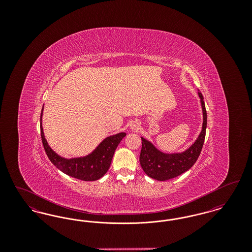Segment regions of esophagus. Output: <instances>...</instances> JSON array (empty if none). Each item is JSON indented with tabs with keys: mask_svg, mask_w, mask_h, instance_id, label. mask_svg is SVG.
Returning a JSON list of instances; mask_svg holds the SVG:
<instances>
[{
	"mask_svg": "<svg viewBox=\"0 0 252 252\" xmlns=\"http://www.w3.org/2000/svg\"><path fill=\"white\" fill-rule=\"evenodd\" d=\"M132 129H134V130H137V129H138V126L134 124V125L132 126Z\"/></svg>",
	"mask_w": 252,
	"mask_h": 252,
	"instance_id": "esophagus-1",
	"label": "esophagus"
}]
</instances>
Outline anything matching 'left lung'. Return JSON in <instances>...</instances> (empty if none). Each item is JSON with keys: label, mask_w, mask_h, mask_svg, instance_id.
<instances>
[{"label": "left lung", "mask_w": 252, "mask_h": 252, "mask_svg": "<svg viewBox=\"0 0 252 252\" xmlns=\"http://www.w3.org/2000/svg\"><path fill=\"white\" fill-rule=\"evenodd\" d=\"M198 94L203 110L202 130L189 149L178 154H165L158 151L153 144L142 138L140 163L148 177L160 181L171 180L188 171L197 160L203 147L207 127V111L203 95L201 93H198Z\"/></svg>", "instance_id": "8db88e82"}]
</instances>
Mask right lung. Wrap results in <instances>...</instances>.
I'll list each match as a JSON object with an SVG mask.
<instances>
[{
	"instance_id": "1",
	"label": "right lung",
	"mask_w": 252,
	"mask_h": 252,
	"mask_svg": "<svg viewBox=\"0 0 252 252\" xmlns=\"http://www.w3.org/2000/svg\"><path fill=\"white\" fill-rule=\"evenodd\" d=\"M40 116H42V110ZM40 135L46 155L56 167L72 178L85 181H93L101 179L108 172L114 152L122 139L126 136V133L122 132L106 138L89 156L71 159L61 158L50 148L44 138L41 125Z\"/></svg>"
}]
</instances>
